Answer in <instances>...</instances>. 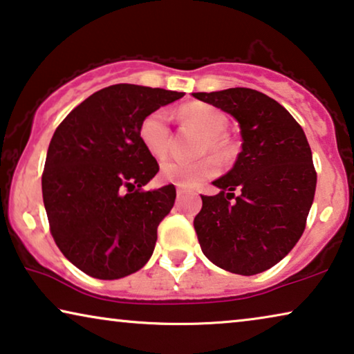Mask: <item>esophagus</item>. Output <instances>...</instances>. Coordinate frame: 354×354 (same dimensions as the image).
Wrapping results in <instances>:
<instances>
[{"mask_svg": "<svg viewBox=\"0 0 354 354\" xmlns=\"http://www.w3.org/2000/svg\"><path fill=\"white\" fill-rule=\"evenodd\" d=\"M184 192H186V191H184V189H181V187H178V189H176V194H178V197H179V196H183Z\"/></svg>", "mask_w": 354, "mask_h": 354, "instance_id": "esophagus-1", "label": "esophagus"}]
</instances>
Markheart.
Listing matches in <instances>:
<instances>
[{"instance_id": "obj_1", "label": "heart", "mask_w": 354, "mask_h": 354, "mask_svg": "<svg viewBox=\"0 0 354 354\" xmlns=\"http://www.w3.org/2000/svg\"><path fill=\"white\" fill-rule=\"evenodd\" d=\"M178 117L183 123L191 125L202 133L198 141L197 153L226 152L225 138L221 136L226 128V117L218 109L207 106V104H189L178 111ZM138 136L146 151L156 158H163L170 149L171 129L168 122V113L163 109H157L147 113L139 122ZM220 170V163L213 156H203L196 160H167L160 168V176L163 181L176 184V186L194 189L215 176Z\"/></svg>"}]
</instances>
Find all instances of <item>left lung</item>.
Segmentation results:
<instances>
[{
  "label": "left lung",
  "instance_id": "8db88e82",
  "mask_svg": "<svg viewBox=\"0 0 354 354\" xmlns=\"http://www.w3.org/2000/svg\"><path fill=\"white\" fill-rule=\"evenodd\" d=\"M194 97L231 113L242 134L236 165L213 181L220 194L202 196L194 218L198 243L223 270L258 274L281 261L305 231L317 179L310 144L295 118L257 89Z\"/></svg>",
  "mask_w": 354,
  "mask_h": 354
}]
</instances>
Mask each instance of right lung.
<instances>
[{"mask_svg":"<svg viewBox=\"0 0 354 354\" xmlns=\"http://www.w3.org/2000/svg\"><path fill=\"white\" fill-rule=\"evenodd\" d=\"M183 96L112 84L78 104L54 131L41 176L43 202L59 250L84 274L112 281L151 258L176 189H142L158 163L139 141L138 127L147 113Z\"/></svg>","mask_w":354,"mask_h":354,"instance_id":"add662e5","label":"right lung"}]
</instances>
